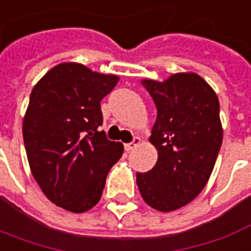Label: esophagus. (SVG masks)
<instances>
[{"mask_svg": "<svg viewBox=\"0 0 251 251\" xmlns=\"http://www.w3.org/2000/svg\"><path fill=\"white\" fill-rule=\"evenodd\" d=\"M141 142H142V139H141L139 136H135V138H134V141H132L131 143H126V145H124V148H126L127 151H131V150H134L136 146H139Z\"/></svg>", "mask_w": 251, "mask_h": 251, "instance_id": "esophagus-1", "label": "esophagus"}]
</instances>
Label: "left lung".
Listing matches in <instances>:
<instances>
[{
    "instance_id": "8db88e82",
    "label": "left lung",
    "mask_w": 251,
    "mask_h": 251,
    "mask_svg": "<svg viewBox=\"0 0 251 251\" xmlns=\"http://www.w3.org/2000/svg\"><path fill=\"white\" fill-rule=\"evenodd\" d=\"M142 84L157 108L149 141L158 160L149 172L136 174V184L149 206L172 212L198 197L215 168L223 142L219 98L194 72Z\"/></svg>"
}]
</instances>
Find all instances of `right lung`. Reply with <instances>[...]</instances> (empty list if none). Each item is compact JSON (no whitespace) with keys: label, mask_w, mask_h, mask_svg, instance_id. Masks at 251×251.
<instances>
[{"label":"right lung","mask_w":251,"mask_h":251,"mask_svg":"<svg viewBox=\"0 0 251 251\" xmlns=\"http://www.w3.org/2000/svg\"><path fill=\"white\" fill-rule=\"evenodd\" d=\"M119 76L94 72L77 63L48 71L31 91L23 139L31 174L54 205L83 213L101 200L110 168L123 146L103 131L101 100Z\"/></svg>","instance_id":"1"}]
</instances>
